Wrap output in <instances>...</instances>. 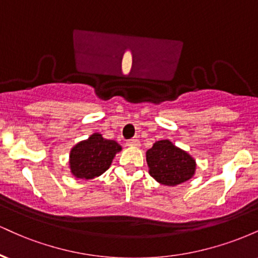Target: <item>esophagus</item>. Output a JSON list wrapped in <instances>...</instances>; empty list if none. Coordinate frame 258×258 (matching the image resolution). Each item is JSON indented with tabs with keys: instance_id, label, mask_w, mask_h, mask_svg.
<instances>
[{
	"instance_id": "34e87169",
	"label": "esophagus",
	"mask_w": 258,
	"mask_h": 258,
	"mask_svg": "<svg viewBox=\"0 0 258 258\" xmlns=\"http://www.w3.org/2000/svg\"><path fill=\"white\" fill-rule=\"evenodd\" d=\"M126 146L127 147H139L141 144H139L138 139H128V141L126 142Z\"/></svg>"
}]
</instances>
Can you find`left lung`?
<instances>
[{
	"label": "left lung",
	"instance_id": "1",
	"mask_svg": "<svg viewBox=\"0 0 258 258\" xmlns=\"http://www.w3.org/2000/svg\"><path fill=\"white\" fill-rule=\"evenodd\" d=\"M149 174L160 184L174 186L189 180L195 174L197 162L190 154L162 139L147 150Z\"/></svg>",
	"mask_w": 258,
	"mask_h": 258
}]
</instances>
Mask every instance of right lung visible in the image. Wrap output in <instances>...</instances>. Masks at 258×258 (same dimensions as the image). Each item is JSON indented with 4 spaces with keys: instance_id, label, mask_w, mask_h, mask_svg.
Returning a JSON list of instances; mask_svg holds the SVG:
<instances>
[{
    "instance_id": "obj_1",
    "label": "right lung",
    "mask_w": 258,
    "mask_h": 258,
    "mask_svg": "<svg viewBox=\"0 0 258 258\" xmlns=\"http://www.w3.org/2000/svg\"><path fill=\"white\" fill-rule=\"evenodd\" d=\"M121 149L117 142L103 138L100 133H93L72 148L69 155L70 171L80 179L98 177L110 167L112 159Z\"/></svg>"
}]
</instances>
